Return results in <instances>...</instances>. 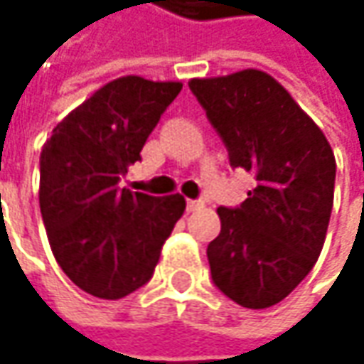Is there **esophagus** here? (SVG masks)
I'll list each match as a JSON object with an SVG mask.
<instances>
[{"label": "esophagus", "instance_id": "obj_1", "mask_svg": "<svg viewBox=\"0 0 364 364\" xmlns=\"http://www.w3.org/2000/svg\"><path fill=\"white\" fill-rule=\"evenodd\" d=\"M204 204L200 200H188L186 203V208H188V213H194V210H198V208H203Z\"/></svg>", "mask_w": 364, "mask_h": 364}]
</instances>
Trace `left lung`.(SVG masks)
<instances>
[{
  "label": "left lung",
  "instance_id": "8db88e82",
  "mask_svg": "<svg viewBox=\"0 0 364 364\" xmlns=\"http://www.w3.org/2000/svg\"><path fill=\"white\" fill-rule=\"evenodd\" d=\"M190 91L257 186L239 208H217L206 255L215 286L243 308L287 298L314 267L328 229L336 160L326 135L267 73L190 78Z\"/></svg>",
  "mask_w": 364,
  "mask_h": 364
}]
</instances>
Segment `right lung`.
<instances>
[{
    "instance_id": "obj_1",
    "label": "right lung",
    "mask_w": 364,
    "mask_h": 364,
    "mask_svg": "<svg viewBox=\"0 0 364 364\" xmlns=\"http://www.w3.org/2000/svg\"><path fill=\"white\" fill-rule=\"evenodd\" d=\"M180 91L178 80L115 78L42 146L38 194L50 249L70 282L95 298L121 300L147 284L184 215L182 194L156 198L119 186Z\"/></svg>"
}]
</instances>
